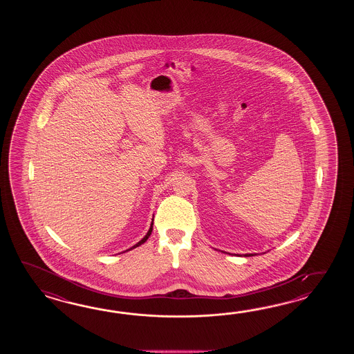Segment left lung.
Here are the masks:
<instances>
[{
    "label": "left lung",
    "mask_w": 354,
    "mask_h": 354,
    "mask_svg": "<svg viewBox=\"0 0 354 354\" xmlns=\"http://www.w3.org/2000/svg\"><path fill=\"white\" fill-rule=\"evenodd\" d=\"M245 256L248 257V256H253V254H245Z\"/></svg>",
    "instance_id": "1"
}]
</instances>
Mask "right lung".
<instances>
[{
	"instance_id": "right-lung-1",
	"label": "right lung",
	"mask_w": 354,
	"mask_h": 354,
	"mask_svg": "<svg viewBox=\"0 0 354 354\" xmlns=\"http://www.w3.org/2000/svg\"><path fill=\"white\" fill-rule=\"evenodd\" d=\"M151 230H153V223H151V229H149V232H148V233H147V235H145V236H144V238H143V239H142V241H139V243H136V245H134V247H133V248H136V247H139V245H142V244H143V243H145V241H147V239H148V238H149V236H151ZM133 248H130V249H133ZM130 249H128V250H130Z\"/></svg>"
}]
</instances>
